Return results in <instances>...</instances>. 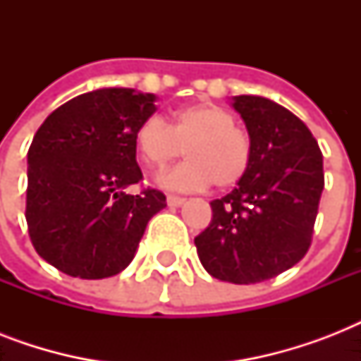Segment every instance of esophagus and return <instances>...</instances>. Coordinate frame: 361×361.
<instances>
[{
    "label": "esophagus",
    "instance_id": "1",
    "mask_svg": "<svg viewBox=\"0 0 361 361\" xmlns=\"http://www.w3.org/2000/svg\"><path fill=\"white\" fill-rule=\"evenodd\" d=\"M166 204L172 206V208H180L181 204H185V198L176 197V195H169V197H166Z\"/></svg>",
    "mask_w": 361,
    "mask_h": 361
}]
</instances>
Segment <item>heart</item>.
<instances>
[{
	"mask_svg": "<svg viewBox=\"0 0 361 361\" xmlns=\"http://www.w3.org/2000/svg\"><path fill=\"white\" fill-rule=\"evenodd\" d=\"M231 110L198 103L178 110L172 123L152 116L135 133L136 152L147 169L161 170L185 152L187 161L163 174L169 189L197 191L214 181L226 189L236 185L251 164V140Z\"/></svg>",
	"mask_w": 361,
	"mask_h": 361,
	"instance_id": "b5f03b06",
	"label": "heart"
}]
</instances>
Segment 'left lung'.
<instances>
[{
	"instance_id": "8db88e82",
	"label": "left lung",
	"mask_w": 361,
	"mask_h": 361,
	"mask_svg": "<svg viewBox=\"0 0 361 361\" xmlns=\"http://www.w3.org/2000/svg\"><path fill=\"white\" fill-rule=\"evenodd\" d=\"M231 104L247 127L251 164L232 192L212 202V223L195 245L212 277L251 285L307 252L324 189L322 153L285 106L258 95H238Z\"/></svg>"
}]
</instances>
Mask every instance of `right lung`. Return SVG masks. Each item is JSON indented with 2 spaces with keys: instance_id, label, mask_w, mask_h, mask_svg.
<instances>
[{
  "instance_id": "1",
  "label": "right lung",
  "mask_w": 361,
  "mask_h": 361,
  "mask_svg": "<svg viewBox=\"0 0 361 361\" xmlns=\"http://www.w3.org/2000/svg\"><path fill=\"white\" fill-rule=\"evenodd\" d=\"M153 93L103 87L48 116L27 152L25 221L48 264L80 279H104L135 258L161 191L127 195L142 180L135 133L157 110Z\"/></svg>"
}]
</instances>
